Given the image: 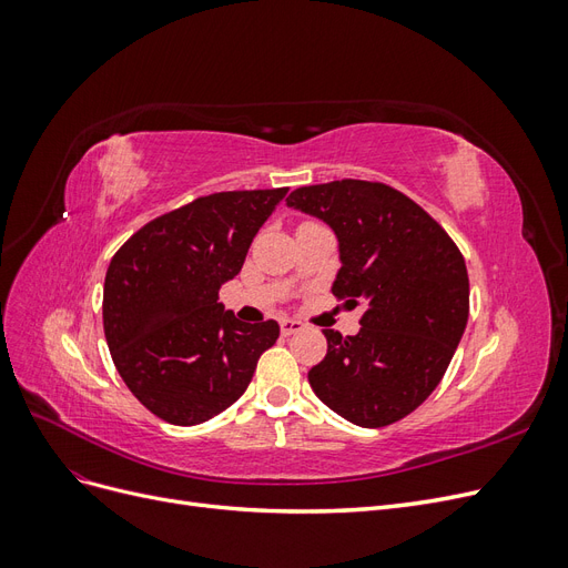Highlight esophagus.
Listing matches in <instances>:
<instances>
[{
	"label": "esophagus",
	"instance_id": "esophagus-1",
	"mask_svg": "<svg viewBox=\"0 0 568 568\" xmlns=\"http://www.w3.org/2000/svg\"><path fill=\"white\" fill-rule=\"evenodd\" d=\"M303 326H305V324H303L301 320H291V317H284V320L280 322V329H282V334H284V336H291V334L301 332Z\"/></svg>",
	"mask_w": 568,
	"mask_h": 568
}]
</instances>
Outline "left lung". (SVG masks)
<instances>
[{
	"label": "left lung",
	"mask_w": 568,
	"mask_h": 568,
	"mask_svg": "<svg viewBox=\"0 0 568 568\" xmlns=\"http://www.w3.org/2000/svg\"><path fill=\"white\" fill-rule=\"evenodd\" d=\"M286 203L334 230L341 270L332 294L363 307L355 336L324 329L326 355L307 382L357 426L407 417L440 384L469 320L459 248L422 205L382 182L298 186Z\"/></svg>",
	"instance_id": "left-lung-1"
}]
</instances>
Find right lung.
<instances>
[{"mask_svg":"<svg viewBox=\"0 0 568 568\" xmlns=\"http://www.w3.org/2000/svg\"><path fill=\"white\" fill-rule=\"evenodd\" d=\"M288 189L201 196L134 232L104 282L113 365L149 412L194 426L242 398L280 324L242 322L217 303Z\"/></svg>","mask_w":568,"mask_h":568,"instance_id":"1","label":"right lung"}]
</instances>
